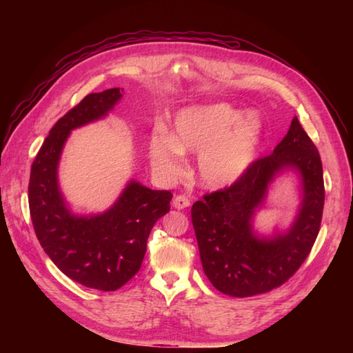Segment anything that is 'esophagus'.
<instances>
[{
	"instance_id": "1",
	"label": "esophagus",
	"mask_w": 353,
	"mask_h": 353,
	"mask_svg": "<svg viewBox=\"0 0 353 353\" xmlns=\"http://www.w3.org/2000/svg\"><path fill=\"white\" fill-rule=\"evenodd\" d=\"M172 206H174L175 209H178V210L185 209V208L190 206V200H188L185 196H176V197L174 199V201H172Z\"/></svg>"
}]
</instances>
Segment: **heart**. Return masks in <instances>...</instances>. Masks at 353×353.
Segmentation results:
<instances>
[{"mask_svg": "<svg viewBox=\"0 0 353 353\" xmlns=\"http://www.w3.org/2000/svg\"><path fill=\"white\" fill-rule=\"evenodd\" d=\"M262 144L263 123L258 116H243L227 103H215L181 110L172 134L154 131L148 150L157 175L166 181L183 174L185 153H199V183L209 190H222L249 172Z\"/></svg>", "mask_w": 353, "mask_h": 353, "instance_id": "1", "label": "heart"}]
</instances>
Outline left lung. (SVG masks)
I'll list each match as a JSON object with an SVG mask.
<instances>
[{
	"label": "left lung",
	"instance_id": "obj_1",
	"mask_svg": "<svg viewBox=\"0 0 353 353\" xmlns=\"http://www.w3.org/2000/svg\"><path fill=\"white\" fill-rule=\"evenodd\" d=\"M292 173L299 205L287 229L254 228L274 181ZM321 157L294 116L272 154L256 160L230 188L208 194L191 208L200 261L209 281L223 294L249 297L281 285L311 252L324 208Z\"/></svg>",
	"mask_w": 353,
	"mask_h": 353
}]
</instances>
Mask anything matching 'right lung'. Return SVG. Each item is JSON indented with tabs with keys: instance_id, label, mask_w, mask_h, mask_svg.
<instances>
[{
	"instance_id": "add662e5",
	"label": "right lung",
	"mask_w": 353,
	"mask_h": 353,
	"mask_svg": "<svg viewBox=\"0 0 353 353\" xmlns=\"http://www.w3.org/2000/svg\"><path fill=\"white\" fill-rule=\"evenodd\" d=\"M110 88L87 95L51 128L30 168L29 210L42 249L69 279L85 287L114 292L140 270L157 219L169 212L172 194L135 179L104 212H73L59 184L63 148L73 130L108 117L123 97Z\"/></svg>"
}]
</instances>
